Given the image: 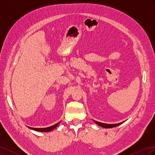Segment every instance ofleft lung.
<instances>
[{
    "label": "left lung",
    "mask_w": 155,
    "mask_h": 155,
    "mask_svg": "<svg viewBox=\"0 0 155 155\" xmlns=\"http://www.w3.org/2000/svg\"><path fill=\"white\" fill-rule=\"evenodd\" d=\"M94 122L96 124H97V125H99L101 127H103L105 128H112V127H115L118 126L120 125H121L123 122L120 123V124H104V123H101V122H97V121H95Z\"/></svg>",
    "instance_id": "obj_1"
}]
</instances>
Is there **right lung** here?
Masks as SVG:
<instances>
[{
  "instance_id": "right-lung-1",
  "label": "right lung",
  "mask_w": 155,
  "mask_h": 155,
  "mask_svg": "<svg viewBox=\"0 0 155 155\" xmlns=\"http://www.w3.org/2000/svg\"><path fill=\"white\" fill-rule=\"evenodd\" d=\"M59 123H58L53 126H51V127H46V128H34V127H28L33 130H35L37 131H40V132H49V131L54 130L56 127L59 125Z\"/></svg>"
}]
</instances>
